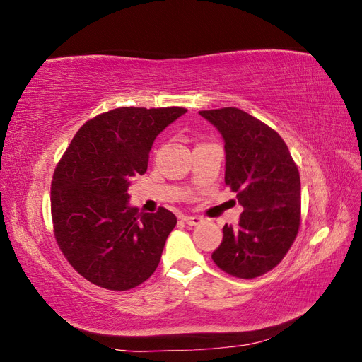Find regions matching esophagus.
<instances>
[{
    "instance_id": "obj_1",
    "label": "esophagus",
    "mask_w": 362,
    "mask_h": 362,
    "mask_svg": "<svg viewBox=\"0 0 362 362\" xmlns=\"http://www.w3.org/2000/svg\"><path fill=\"white\" fill-rule=\"evenodd\" d=\"M184 222L190 226H196V225H201L204 222V218L199 216H184Z\"/></svg>"
}]
</instances>
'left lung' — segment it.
<instances>
[{
  "label": "left lung",
  "instance_id": "8db88e82",
  "mask_svg": "<svg viewBox=\"0 0 362 362\" xmlns=\"http://www.w3.org/2000/svg\"><path fill=\"white\" fill-rule=\"evenodd\" d=\"M199 115L225 141V182L243 206L235 228L225 225L211 258L235 278L252 279L278 266L300 225V177L286 141L257 117L226 107Z\"/></svg>",
  "mask_w": 362,
  "mask_h": 362
}]
</instances>
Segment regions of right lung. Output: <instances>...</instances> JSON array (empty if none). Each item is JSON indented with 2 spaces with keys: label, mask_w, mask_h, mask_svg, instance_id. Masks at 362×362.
<instances>
[{
  "label": "right lung",
  "mask_w": 362,
  "mask_h": 362,
  "mask_svg": "<svg viewBox=\"0 0 362 362\" xmlns=\"http://www.w3.org/2000/svg\"><path fill=\"white\" fill-rule=\"evenodd\" d=\"M185 108L120 107L87 120L54 170L51 214L63 255L98 287L125 291L156 272L177 217L139 213L128 187L152 144Z\"/></svg>",
  "instance_id": "add662e5"
}]
</instances>
